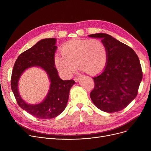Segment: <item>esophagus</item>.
I'll return each instance as SVG.
<instances>
[{"label":"esophagus","instance_id":"obj_1","mask_svg":"<svg viewBox=\"0 0 151 151\" xmlns=\"http://www.w3.org/2000/svg\"><path fill=\"white\" fill-rule=\"evenodd\" d=\"M81 75H78V76H76L75 78H74V80L75 82H78L79 80H80V79L81 78Z\"/></svg>","mask_w":151,"mask_h":151}]
</instances>
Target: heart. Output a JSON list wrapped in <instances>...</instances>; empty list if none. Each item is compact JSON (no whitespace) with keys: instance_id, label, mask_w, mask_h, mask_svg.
<instances>
[{"instance_id":"heart-1","label":"heart","mask_w":151,"mask_h":151,"mask_svg":"<svg viewBox=\"0 0 151 151\" xmlns=\"http://www.w3.org/2000/svg\"><path fill=\"white\" fill-rule=\"evenodd\" d=\"M62 54L54 57L55 67L65 77H71L77 69L90 74H97L105 68L108 61L106 45L98 39H76L65 43Z\"/></svg>"}]
</instances>
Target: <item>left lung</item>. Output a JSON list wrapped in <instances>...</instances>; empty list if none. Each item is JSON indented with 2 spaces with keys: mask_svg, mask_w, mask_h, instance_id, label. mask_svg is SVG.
<instances>
[{
  "mask_svg": "<svg viewBox=\"0 0 151 151\" xmlns=\"http://www.w3.org/2000/svg\"><path fill=\"white\" fill-rule=\"evenodd\" d=\"M88 36L101 38L108 54L104 71L92 78L95 86L91 99L103 111H119L137 96L142 78L139 58L130 47L108 34L98 33Z\"/></svg>",
  "mask_w": 151,
  "mask_h": 151,
  "instance_id": "obj_1",
  "label": "left lung"
}]
</instances>
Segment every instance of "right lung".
I'll return each mask as SVG.
<instances>
[{
	"label": "right lung",
	"mask_w": 151,
	"mask_h": 151,
	"mask_svg": "<svg viewBox=\"0 0 151 151\" xmlns=\"http://www.w3.org/2000/svg\"><path fill=\"white\" fill-rule=\"evenodd\" d=\"M56 39L41 40L30 49L21 53L16 60L12 74L11 88L18 105L34 117L42 119H50L59 116L65 109L70 88L75 81L62 80L55 67L54 57L57 49ZM42 68L49 76L50 89L47 97L41 103L32 105L21 98L18 91V82L22 74L30 67Z\"/></svg>",
	"instance_id": "obj_1"
}]
</instances>
